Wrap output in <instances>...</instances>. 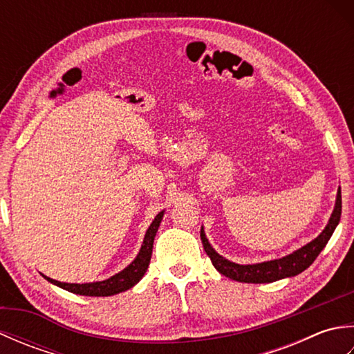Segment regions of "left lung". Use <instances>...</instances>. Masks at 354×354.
Instances as JSON below:
<instances>
[{"instance_id": "obj_1", "label": "left lung", "mask_w": 354, "mask_h": 354, "mask_svg": "<svg viewBox=\"0 0 354 354\" xmlns=\"http://www.w3.org/2000/svg\"><path fill=\"white\" fill-rule=\"evenodd\" d=\"M341 212H342V198H341V187H339L332 217H330L326 230L322 231L317 239L312 240V242L307 243L306 246L299 248L298 251L286 255L283 259L257 263V265H237V263H232V261H228L227 259H223L222 255L217 254L212 248V245L208 243V240L204 234V228L201 230V240H202V245H204L207 255L213 263V266L219 270L222 275L240 283H272L277 280H281V278H286V277L298 275L299 272H303L304 269H307L312 265L315 259L319 255V252L324 250V246L327 245L330 237H332L336 225L339 223Z\"/></svg>"}]
</instances>
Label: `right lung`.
Here are the masks:
<instances>
[{"label": "right lung", "mask_w": 354, "mask_h": 354, "mask_svg": "<svg viewBox=\"0 0 354 354\" xmlns=\"http://www.w3.org/2000/svg\"><path fill=\"white\" fill-rule=\"evenodd\" d=\"M161 219H162V212L155 217V221L149 227L145 236V242H142V246L140 250V254L137 255V259H135L126 269H123L122 272L108 278V280L97 281V283H85V284H71V283L56 281L53 280V278L44 275L45 280H48L50 283L56 284L59 288H62L68 292L77 293V295H88V297H109V295H115V293L131 289L132 286H135L141 280L142 275L146 274V270L149 268L150 257H152L153 239L156 236V231H158V227H160Z\"/></svg>", "instance_id": "add662e5"}]
</instances>
